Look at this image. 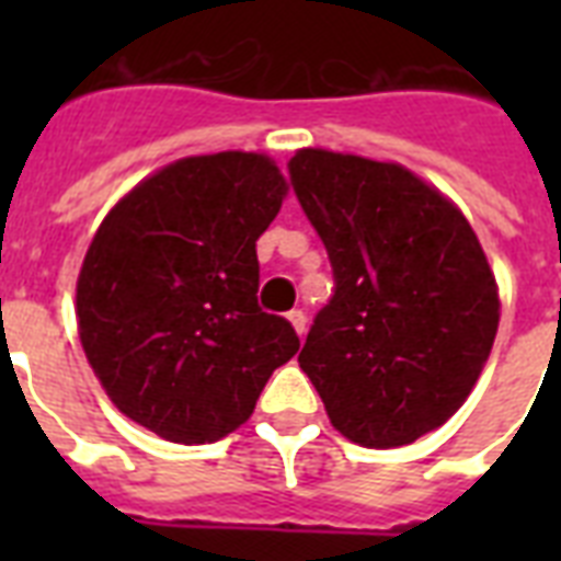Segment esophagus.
Masks as SVG:
<instances>
[{
	"instance_id": "1",
	"label": "esophagus",
	"mask_w": 561,
	"mask_h": 561,
	"mask_svg": "<svg viewBox=\"0 0 561 561\" xmlns=\"http://www.w3.org/2000/svg\"><path fill=\"white\" fill-rule=\"evenodd\" d=\"M288 320H290V325H294V329H297V334L299 337H302V334H306V314H302V311H299V308H294V311H288Z\"/></svg>"
}]
</instances>
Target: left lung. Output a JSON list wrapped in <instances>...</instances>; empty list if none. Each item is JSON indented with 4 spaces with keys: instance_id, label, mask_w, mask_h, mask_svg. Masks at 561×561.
Instances as JSON below:
<instances>
[{
    "instance_id": "left-lung-1",
    "label": "left lung",
    "mask_w": 561,
    "mask_h": 561,
    "mask_svg": "<svg viewBox=\"0 0 561 561\" xmlns=\"http://www.w3.org/2000/svg\"><path fill=\"white\" fill-rule=\"evenodd\" d=\"M288 171L334 273L299 367L346 439L410 445L460 410L495 343L483 247L451 201L396 162L302 148Z\"/></svg>"
}]
</instances>
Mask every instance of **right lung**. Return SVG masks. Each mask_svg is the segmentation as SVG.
Masks as SVG:
<instances>
[{"label":"right lung","instance_id":"1","mask_svg":"<svg viewBox=\"0 0 561 561\" xmlns=\"http://www.w3.org/2000/svg\"><path fill=\"white\" fill-rule=\"evenodd\" d=\"M288 186L264 153L186 157L110 209L78 276V334L125 416L162 439L244 425L299 337L259 308L255 241Z\"/></svg>","mask_w":561,"mask_h":561}]
</instances>
